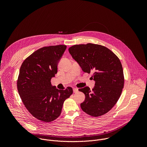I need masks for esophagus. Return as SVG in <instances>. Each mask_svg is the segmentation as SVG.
<instances>
[{
	"label": "esophagus",
	"mask_w": 147,
	"mask_h": 147,
	"mask_svg": "<svg viewBox=\"0 0 147 147\" xmlns=\"http://www.w3.org/2000/svg\"><path fill=\"white\" fill-rule=\"evenodd\" d=\"M78 91V88H73V92H74V93H77Z\"/></svg>",
	"instance_id": "34e87169"
}]
</instances>
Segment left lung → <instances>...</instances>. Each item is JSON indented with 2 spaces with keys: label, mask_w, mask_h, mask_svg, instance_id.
Returning a JSON list of instances; mask_svg holds the SVG:
<instances>
[{
  "label": "left lung",
  "mask_w": 147,
  "mask_h": 147,
  "mask_svg": "<svg viewBox=\"0 0 147 147\" xmlns=\"http://www.w3.org/2000/svg\"><path fill=\"white\" fill-rule=\"evenodd\" d=\"M69 51L84 72L94 73L92 78L95 83L92 90L88 87L78 90L86 96L80 104L82 110L94 117L107 113L115 105L124 87L119 59L107 47L91 43L75 45Z\"/></svg>",
  "instance_id": "left-lung-1"
}]
</instances>
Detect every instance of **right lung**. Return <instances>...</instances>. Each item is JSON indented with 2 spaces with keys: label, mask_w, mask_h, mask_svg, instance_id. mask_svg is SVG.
<instances>
[{
  "label": "right lung",
  "mask_w": 147,
  "mask_h": 147,
  "mask_svg": "<svg viewBox=\"0 0 147 147\" xmlns=\"http://www.w3.org/2000/svg\"><path fill=\"white\" fill-rule=\"evenodd\" d=\"M66 47L59 45L41 48L26 58L20 69L17 82L19 95L28 112L44 122L57 119L65 100L73 94L71 87L58 90L51 82Z\"/></svg>",
  "instance_id": "add662e5"
}]
</instances>
